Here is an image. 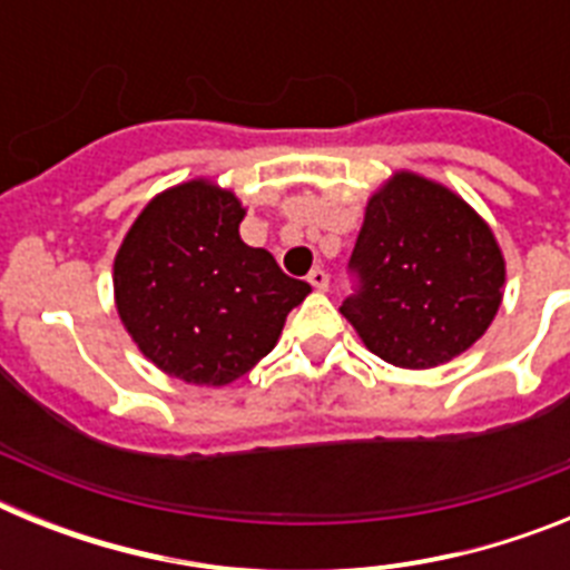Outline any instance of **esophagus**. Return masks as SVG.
<instances>
[{"label":"esophagus","mask_w":570,"mask_h":570,"mask_svg":"<svg viewBox=\"0 0 570 570\" xmlns=\"http://www.w3.org/2000/svg\"><path fill=\"white\" fill-rule=\"evenodd\" d=\"M308 282H311V285H314L316 291H328V274H325V271H322V268L311 271Z\"/></svg>","instance_id":"1"}]
</instances>
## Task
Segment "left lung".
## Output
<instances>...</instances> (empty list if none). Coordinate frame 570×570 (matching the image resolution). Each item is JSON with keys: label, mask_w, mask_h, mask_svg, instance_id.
<instances>
[{"label": "left lung", "mask_w": 570, "mask_h": 570, "mask_svg": "<svg viewBox=\"0 0 570 570\" xmlns=\"http://www.w3.org/2000/svg\"><path fill=\"white\" fill-rule=\"evenodd\" d=\"M347 268L356 291L342 316L396 367H436L468 351L500 311L505 285V259L482 216L407 170L367 199Z\"/></svg>", "instance_id": "obj_1"}]
</instances>
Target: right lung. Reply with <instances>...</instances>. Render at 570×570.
I'll return each mask as SVG.
<instances>
[{
  "label": "right lung",
  "instance_id": "obj_1",
  "mask_svg": "<svg viewBox=\"0 0 570 570\" xmlns=\"http://www.w3.org/2000/svg\"><path fill=\"white\" fill-rule=\"evenodd\" d=\"M242 216L230 190L190 179L145 205L114 259L116 311L130 340L190 385L248 374L311 294L268 250L242 242Z\"/></svg>",
  "mask_w": 570,
  "mask_h": 570
}]
</instances>
